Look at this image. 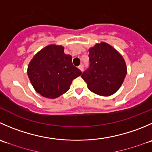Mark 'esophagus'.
<instances>
[{"label":"esophagus","instance_id":"obj_1","mask_svg":"<svg viewBox=\"0 0 152 152\" xmlns=\"http://www.w3.org/2000/svg\"><path fill=\"white\" fill-rule=\"evenodd\" d=\"M79 70H81V71H83V70H84V65H83V64H80V65H79Z\"/></svg>","mask_w":152,"mask_h":152}]
</instances>
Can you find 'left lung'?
Here are the masks:
<instances>
[{"label": "left lung", "mask_w": 152, "mask_h": 152, "mask_svg": "<svg viewBox=\"0 0 152 152\" xmlns=\"http://www.w3.org/2000/svg\"><path fill=\"white\" fill-rule=\"evenodd\" d=\"M88 51L90 67L82 78L91 92L102 96L113 95L120 89L127 74L123 56L105 42L96 44Z\"/></svg>", "instance_id": "left-lung-1"}]
</instances>
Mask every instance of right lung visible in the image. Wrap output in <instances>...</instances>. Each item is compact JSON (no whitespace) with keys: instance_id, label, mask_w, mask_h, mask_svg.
Returning a JSON list of instances; mask_svg holds the SVG:
<instances>
[{"instance_id":"right-lung-1","label":"right lung","mask_w":152,"mask_h":152,"mask_svg":"<svg viewBox=\"0 0 152 152\" xmlns=\"http://www.w3.org/2000/svg\"><path fill=\"white\" fill-rule=\"evenodd\" d=\"M61 45H50L37 53L27 67V75L37 93L56 99L70 89L72 81L82 72L72 64V56Z\"/></svg>"}]
</instances>
